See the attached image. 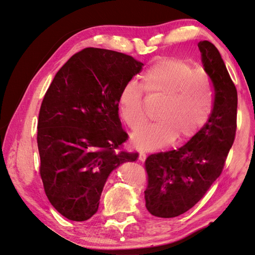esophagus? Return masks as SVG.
Here are the masks:
<instances>
[{
    "mask_svg": "<svg viewBox=\"0 0 255 255\" xmlns=\"http://www.w3.org/2000/svg\"><path fill=\"white\" fill-rule=\"evenodd\" d=\"M145 158H146V154H145L144 152H139V155H138V159L141 160V162H144Z\"/></svg>",
    "mask_w": 255,
    "mask_h": 255,
    "instance_id": "esophagus-1",
    "label": "esophagus"
}]
</instances>
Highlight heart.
<instances>
[{
  "label": "heart",
  "mask_w": 255,
  "mask_h": 255,
  "mask_svg": "<svg viewBox=\"0 0 255 255\" xmlns=\"http://www.w3.org/2000/svg\"><path fill=\"white\" fill-rule=\"evenodd\" d=\"M143 89L150 99H159L152 124L132 135L139 149H153L185 142L198 133L214 110L215 92L210 78L188 60L166 57L149 66L143 75ZM119 109L127 126L136 129L145 121L144 99L135 82L119 93Z\"/></svg>",
  "instance_id": "b5f03b06"
}]
</instances>
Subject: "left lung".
<instances>
[{
  "label": "left lung",
  "mask_w": 255,
  "mask_h": 255,
  "mask_svg": "<svg viewBox=\"0 0 255 255\" xmlns=\"http://www.w3.org/2000/svg\"><path fill=\"white\" fill-rule=\"evenodd\" d=\"M198 47L214 87V110L204 128L184 146L150 154L145 159V206L155 217H177L193 208L221 175L235 142L236 86L216 46L202 40Z\"/></svg>",
  "instance_id": "1"
}]
</instances>
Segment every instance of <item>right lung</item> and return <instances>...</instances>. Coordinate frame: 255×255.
<instances>
[{
  "label": "right lung",
  "instance_id": "1",
  "mask_svg": "<svg viewBox=\"0 0 255 255\" xmlns=\"http://www.w3.org/2000/svg\"><path fill=\"white\" fill-rule=\"evenodd\" d=\"M142 66L132 56L88 47L70 57L45 93L37 124L39 174L50 204L67 219H90L108 176L138 156L122 149L128 136L118 99Z\"/></svg>",
  "mask_w": 255,
  "mask_h": 255
}]
</instances>
